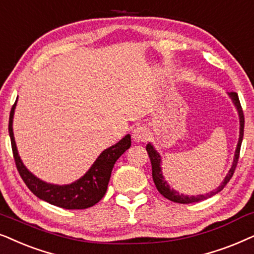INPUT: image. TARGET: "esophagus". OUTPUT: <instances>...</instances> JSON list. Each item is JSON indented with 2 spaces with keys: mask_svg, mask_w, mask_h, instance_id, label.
Segmentation results:
<instances>
[{
  "mask_svg": "<svg viewBox=\"0 0 254 254\" xmlns=\"http://www.w3.org/2000/svg\"><path fill=\"white\" fill-rule=\"evenodd\" d=\"M132 138L137 143L145 141L148 138V131L145 127H137L132 132Z\"/></svg>",
  "mask_w": 254,
  "mask_h": 254,
  "instance_id": "obj_1",
  "label": "esophagus"
}]
</instances>
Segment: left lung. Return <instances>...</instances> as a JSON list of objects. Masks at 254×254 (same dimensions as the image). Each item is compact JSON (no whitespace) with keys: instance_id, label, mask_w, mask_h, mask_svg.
Returning <instances> with one entry per match:
<instances>
[{"instance_id":"left-lung-1","label":"left lung","mask_w":254,"mask_h":254,"mask_svg":"<svg viewBox=\"0 0 254 254\" xmlns=\"http://www.w3.org/2000/svg\"><path fill=\"white\" fill-rule=\"evenodd\" d=\"M228 95L230 99H231L233 106L236 107V110H237V113H238L239 138H238L237 147H236V151H235V155H233V161H232L231 167H230L228 174L225 175L224 180L222 181V184L219 185L217 188H215L214 190H211L210 192H207V194L186 195V194H182V192H179L178 190H175V189H173V188H171V186L168 185V182L165 180L164 175H162L161 155L159 154V152L155 150L154 146L151 143H148L146 145V151L148 153V157H150L151 165H152V178H153L154 185H155V187H157L158 191L160 192L164 197H166L167 200L177 202V203H184V204H189V203H194V202H200V201L207 200L208 197H211V196H214L217 194V192L221 191L222 189L225 187L226 184L230 181V179L232 178L233 173H235L236 166H237L243 137H244V122L245 121H244V114H243L241 102H239V99H238V94L235 92H230V93H228Z\"/></svg>"}]
</instances>
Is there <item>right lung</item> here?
Returning <instances> with one entry per match:
<instances>
[{
	"label": "right lung",
	"instance_id": "add662e5",
	"mask_svg": "<svg viewBox=\"0 0 254 254\" xmlns=\"http://www.w3.org/2000/svg\"><path fill=\"white\" fill-rule=\"evenodd\" d=\"M17 100L11 108V111H10L9 136L10 140H11L16 167L30 190L40 200L64 209H86L93 207L94 204L102 200L107 191L115 162L131 146L130 134H127L118 143L106 148L96 158V160L94 161L89 170L72 184H50V182L40 180L35 174H32L23 164L22 159L18 154L12 130L13 115H15Z\"/></svg>",
	"mask_w": 254,
	"mask_h": 254
}]
</instances>
